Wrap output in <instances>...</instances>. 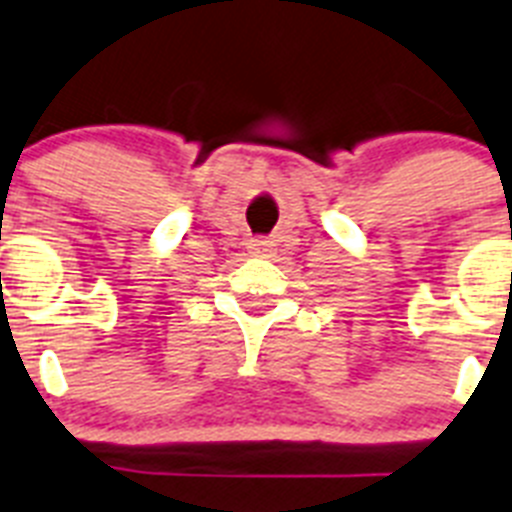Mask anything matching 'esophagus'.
<instances>
[{"mask_svg":"<svg viewBox=\"0 0 512 512\" xmlns=\"http://www.w3.org/2000/svg\"><path fill=\"white\" fill-rule=\"evenodd\" d=\"M249 249H252V252H257V255H268L270 249H273V242H270V239H263V236H257V239H252V242H249Z\"/></svg>","mask_w":512,"mask_h":512,"instance_id":"34e87169","label":"esophagus"}]
</instances>
